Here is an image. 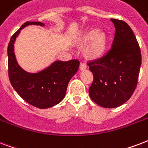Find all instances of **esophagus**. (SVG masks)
I'll return each mask as SVG.
<instances>
[{"label":"esophagus","instance_id":"esophagus-1","mask_svg":"<svg viewBox=\"0 0 148 148\" xmlns=\"http://www.w3.org/2000/svg\"><path fill=\"white\" fill-rule=\"evenodd\" d=\"M86 68H87V65H86V63H85V62H81L80 65H79V69H80L81 70H83L86 69Z\"/></svg>","mask_w":148,"mask_h":148}]
</instances>
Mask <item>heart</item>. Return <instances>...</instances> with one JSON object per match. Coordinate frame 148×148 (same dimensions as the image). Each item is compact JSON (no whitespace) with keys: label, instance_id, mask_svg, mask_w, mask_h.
I'll return each instance as SVG.
<instances>
[{"label":"heart","instance_id":"heart-1","mask_svg":"<svg viewBox=\"0 0 148 148\" xmlns=\"http://www.w3.org/2000/svg\"><path fill=\"white\" fill-rule=\"evenodd\" d=\"M85 42H90L86 52L90 57H98L104 52L106 46V35L103 32H97L96 29L89 31L84 36Z\"/></svg>","mask_w":148,"mask_h":148}]
</instances>
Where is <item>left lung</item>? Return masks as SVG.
<instances>
[{"instance_id": "8db88e82", "label": "left lung", "mask_w": 148, "mask_h": 148, "mask_svg": "<svg viewBox=\"0 0 148 148\" xmlns=\"http://www.w3.org/2000/svg\"><path fill=\"white\" fill-rule=\"evenodd\" d=\"M111 21L115 27L112 47L103 57L87 62L94 75L90 97L108 108L119 107L130 98L141 65L140 48L130 25L123 20Z\"/></svg>"}]
</instances>
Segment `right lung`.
Returning <instances> with one entry per match:
<instances>
[{
	"instance_id": "obj_1",
	"label": "right lung",
	"mask_w": 148,
	"mask_h": 148,
	"mask_svg": "<svg viewBox=\"0 0 148 148\" xmlns=\"http://www.w3.org/2000/svg\"><path fill=\"white\" fill-rule=\"evenodd\" d=\"M29 25H44L40 22H26L11 37L8 47V65L10 83L19 96L34 107L47 108L65 97L68 83L79 66V61H57L38 73H29L18 65L14 54V41L20 30Z\"/></svg>"
}]
</instances>
